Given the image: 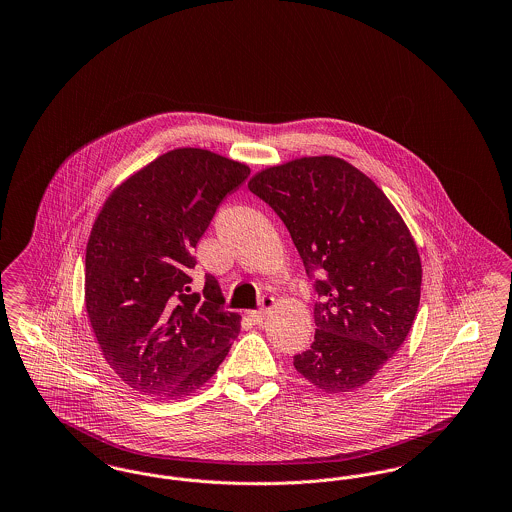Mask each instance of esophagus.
Wrapping results in <instances>:
<instances>
[{
	"instance_id": "esophagus-1",
	"label": "esophagus",
	"mask_w": 512,
	"mask_h": 512,
	"mask_svg": "<svg viewBox=\"0 0 512 512\" xmlns=\"http://www.w3.org/2000/svg\"><path fill=\"white\" fill-rule=\"evenodd\" d=\"M272 307H274V297H263V301H261V309H257V311H249L247 315L251 317V320H253L255 324H261Z\"/></svg>"
}]
</instances>
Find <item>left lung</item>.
Instances as JSON below:
<instances>
[{"label": "left lung", "instance_id": "1", "mask_svg": "<svg viewBox=\"0 0 512 512\" xmlns=\"http://www.w3.org/2000/svg\"><path fill=\"white\" fill-rule=\"evenodd\" d=\"M247 188L286 224L315 279V341L293 357L318 390L370 382L413 326L422 265L386 194L340 157H301L257 172Z\"/></svg>", "mask_w": 512, "mask_h": 512}]
</instances>
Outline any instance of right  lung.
<instances>
[{"label": "right lung", "instance_id": "obj_1", "mask_svg": "<svg viewBox=\"0 0 512 512\" xmlns=\"http://www.w3.org/2000/svg\"><path fill=\"white\" fill-rule=\"evenodd\" d=\"M244 163L178 147L107 197L86 247V311L105 361L144 395L180 399L219 368L240 332L215 276L190 292L194 247Z\"/></svg>", "mask_w": 512, "mask_h": 512}]
</instances>
